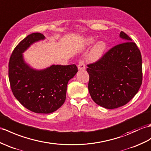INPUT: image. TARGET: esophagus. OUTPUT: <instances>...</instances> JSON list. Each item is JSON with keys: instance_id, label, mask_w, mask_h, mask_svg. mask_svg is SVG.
I'll list each match as a JSON object with an SVG mask.
<instances>
[{"instance_id": "1", "label": "esophagus", "mask_w": 151, "mask_h": 151, "mask_svg": "<svg viewBox=\"0 0 151 151\" xmlns=\"http://www.w3.org/2000/svg\"><path fill=\"white\" fill-rule=\"evenodd\" d=\"M78 69L79 70H84L86 69V65H85V63H84V61L81 60L79 62V64L78 65Z\"/></svg>"}]
</instances>
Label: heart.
I'll use <instances>...</instances> for the list:
<instances>
[{
    "mask_svg": "<svg viewBox=\"0 0 151 151\" xmlns=\"http://www.w3.org/2000/svg\"><path fill=\"white\" fill-rule=\"evenodd\" d=\"M94 42V40L93 38H89L86 40V44L91 45ZM106 44L102 41L96 43L95 45L93 47L92 50L91 51L89 54V58L92 61H96L101 57L104 52L106 50Z\"/></svg>",
    "mask_w": 151,
    "mask_h": 151,
    "instance_id": "b5f03b06",
    "label": "heart"
}]
</instances>
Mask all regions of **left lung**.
Here are the masks:
<instances>
[{"instance_id":"8db88e82","label":"left lung","mask_w":151,"mask_h":151,"mask_svg":"<svg viewBox=\"0 0 151 151\" xmlns=\"http://www.w3.org/2000/svg\"><path fill=\"white\" fill-rule=\"evenodd\" d=\"M120 37L124 42L87 65L91 97L99 106L109 109L127 104L142 83L141 52L127 34L121 31Z\"/></svg>"}]
</instances>
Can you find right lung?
Listing matches in <instances>:
<instances>
[{"mask_svg":"<svg viewBox=\"0 0 151 151\" xmlns=\"http://www.w3.org/2000/svg\"><path fill=\"white\" fill-rule=\"evenodd\" d=\"M33 33L20 41L12 52L8 75L13 95L27 109L37 113H51L64 103L69 80L78 71L75 64L52 65L44 70L31 69L24 61L22 52L33 43L44 39Z\"/></svg>","mask_w":151,"mask_h":151,"instance_id":"1","label":"right lung"}]
</instances>
